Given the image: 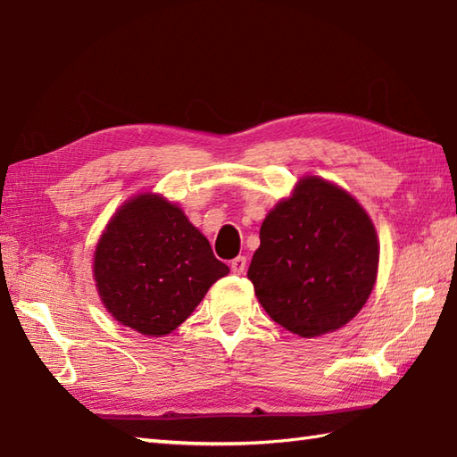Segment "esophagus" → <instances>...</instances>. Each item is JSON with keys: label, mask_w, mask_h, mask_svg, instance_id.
Listing matches in <instances>:
<instances>
[{"label": "esophagus", "mask_w": 457, "mask_h": 457, "mask_svg": "<svg viewBox=\"0 0 457 457\" xmlns=\"http://www.w3.org/2000/svg\"><path fill=\"white\" fill-rule=\"evenodd\" d=\"M230 270L232 273H237V276H240V273H245L246 270V258L245 256H238L230 262Z\"/></svg>", "instance_id": "esophagus-1"}]
</instances>
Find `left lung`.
<instances>
[{"label":"left lung","mask_w":457,"mask_h":457,"mask_svg":"<svg viewBox=\"0 0 457 457\" xmlns=\"http://www.w3.org/2000/svg\"><path fill=\"white\" fill-rule=\"evenodd\" d=\"M378 263L368 212L348 191L307 176L263 219L248 279L273 320L314 338L344 327L366 305Z\"/></svg>","instance_id":"obj_1"}]
</instances>
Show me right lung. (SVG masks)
<instances>
[{"label":"right lung","instance_id":"right-lung-1","mask_svg":"<svg viewBox=\"0 0 457 457\" xmlns=\"http://www.w3.org/2000/svg\"><path fill=\"white\" fill-rule=\"evenodd\" d=\"M228 266L174 203L129 199L101 235L94 278L105 309L146 337L176 330Z\"/></svg>","mask_w":457,"mask_h":457}]
</instances>
